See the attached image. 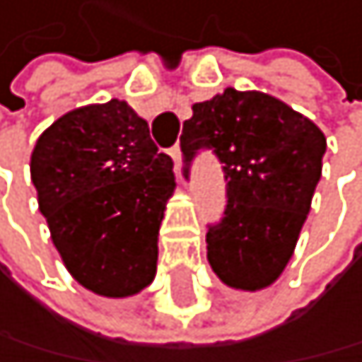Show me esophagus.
Returning <instances> with one entry per match:
<instances>
[{
    "label": "esophagus",
    "mask_w": 362,
    "mask_h": 362,
    "mask_svg": "<svg viewBox=\"0 0 362 362\" xmlns=\"http://www.w3.org/2000/svg\"><path fill=\"white\" fill-rule=\"evenodd\" d=\"M170 156H172V160H174V168H177V174H181V147L177 145V147H172L170 149Z\"/></svg>",
    "instance_id": "34e87169"
}]
</instances>
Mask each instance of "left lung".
<instances>
[{"mask_svg":"<svg viewBox=\"0 0 362 362\" xmlns=\"http://www.w3.org/2000/svg\"><path fill=\"white\" fill-rule=\"evenodd\" d=\"M199 149H213L226 179L224 217L206 233L213 272L233 290L269 288L295 254L327 138L281 99L226 88L183 122L185 177Z\"/></svg>","mask_w":362,"mask_h":362,"instance_id":"8db88e82","label":"left lung"}]
</instances>
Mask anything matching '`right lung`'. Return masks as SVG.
<instances>
[{
	"label": "right lung",
	"mask_w": 362,
	"mask_h": 362,
	"mask_svg": "<svg viewBox=\"0 0 362 362\" xmlns=\"http://www.w3.org/2000/svg\"><path fill=\"white\" fill-rule=\"evenodd\" d=\"M38 209L67 272L95 295L122 299L156 276L158 228L174 163L122 99L58 117L31 151Z\"/></svg>",
	"instance_id": "obj_1"
}]
</instances>
